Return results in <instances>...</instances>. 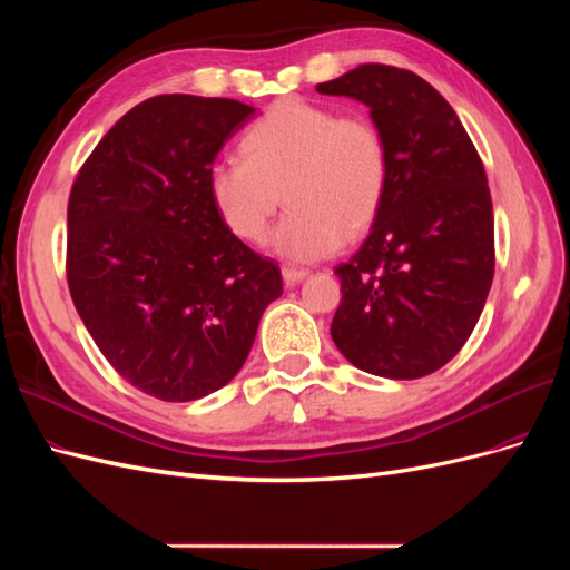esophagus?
I'll list each match as a JSON object with an SVG mask.
<instances>
[{
	"mask_svg": "<svg viewBox=\"0 0 570 570\" xmlns=\"http://www.w3.org/2000/svg\"><path fill=\"white\" fill-rule=\"evenodd\" d=\"M306 275H308L306 268H292V266L283 268V281L287 287H295L297 283H302L306 278Z\"/></svg>",
	"mask_w": 570,
	"mask_h": 570,
	"instance_id": "34e87169",
	"label": "esophagus"
}]
</instances>
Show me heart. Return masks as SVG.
I'll list each match as a JSON object with an SVG mask.
<instances>
[{
    "label": "heart",
    "mask_w": 570,
    "mask_h": 570,
    "mask_svg": "<svg viewBox=\"0 0 570 570\" xmlns=\"http://www.w3.org/2000/svg\"><path fill=\"white\" fill-rule=\"evenodd\" d=\"M390 187V149L371 118L283 99L247 130L243 159L209 170V195L223 226L262 245L281 204L289 206L273 249L289 262H316L373 228ZM284 195L281 196L279 193Z\"/></svg>",
    "instance_id": "heart-1"
}]
</instances>
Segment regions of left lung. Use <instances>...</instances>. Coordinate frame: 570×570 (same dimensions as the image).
Here are the masks:
<instances>
[{"mask_svg":"<svg viewBox=\"0 0 570 570\" xmlns=\"http://www.w3.org/2000/svg\"><path fill=\"white\" fill-rule=\"evenodd\" d=\"M321 95L371 109L390 149V187L366 243L340 264L331 335L356 368L413 381L471 337L494 275L488 176L469 132L433 85L404 68L364 63Z\"/></svg>","mask_w":570,"mask_h":570,"instance_id":"left-lung-1","label":"left lung"}]
</instances>
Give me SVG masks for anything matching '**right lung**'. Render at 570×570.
<instances>
[{
	"instance_id": "obj_1",
	"label": "right lung",
	"mask_w": 570,
	"mask_h": 570,
	"mask_svg": "<svg viewBox=\"0 0 570 570\" xmlns=\"http://www.w3.org/2000/svg\"><path fill=\"white\" fill-rule=\"evenodd\" d=\"M256 114L235 99L159 95L82 164L68 199L66 275L120 377L164 402L228 385L249 356L281 268L214 209L209 170Z\"/></svg>"
}]
</instances>
